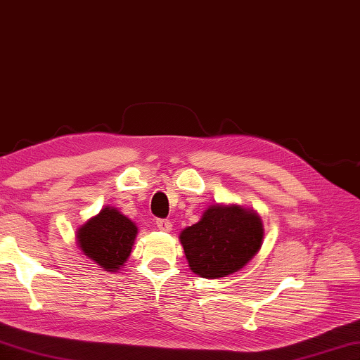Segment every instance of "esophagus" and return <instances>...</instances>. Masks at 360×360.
Returning <instances> with one entry per match:
<instances>
[{
	"label": "esophagus",
	"mask_w": 360,
	"mask_h": 360,
	"mask_svg": "<svg viewBox=\"0 0 360 360\" xmlns=\"http://www.w3.org/2000/svg\"><path fill=\"white\" fill-rule=\"evenodd\" d=\"M157 227L162 230V232H171L172 224L169 219H157Z\"/></svg>",
	"instance_id": "1"
}]
</instances>
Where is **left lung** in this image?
<instances>
[{"label":"left lung","instance_id":"left-lung-1","mask_svg":"<svg viewBox=\"0 0 360 360\" xmlns=\"http://www.w3.org/2000/svg\"><path fill=\"white\" fill-rule=\"evenodd\" d=\"M180 243L193 273L218 279L254 259L263 243V224L254 210L212 205L199 222L181 230Z\"/></svg>","mask_w":360,"mask_h":360}]
</instances>
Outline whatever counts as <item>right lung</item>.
Masks as SVG:
<instances>
[{
	"instance_id": "obj_1",
	"label": "right lung",
	"mask_w": 360,
	"mask_h": 360,
	"mask_svg": "<svg viewBox=\"0 0 360 360\" xmlns=\"http://www.w3.org/2000/svg\"><path fill=\"white\" fill-rule=\"evenodd\" d=\"M136 235L134 222L119 210L105 207L77 230V241L86 257L105 271L116 273L130 257Z\"/></svg>"
}]
</instances>
